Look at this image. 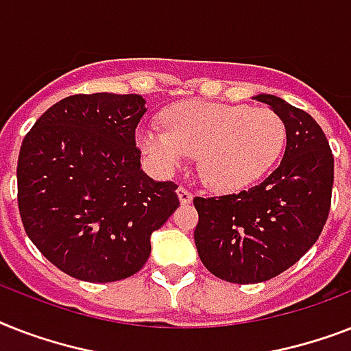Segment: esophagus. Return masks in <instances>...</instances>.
Segmentation results:
<instances>
[{
    "label": "esophagus",
    "mask_w": 351,
    "mask_h": 351,
    "mask_svg": "<svg viewBox=\"0 0 351 351\" xmlns=\"http://www.w3.org/2000/svg\"><path fill=\"white\" fill-rule=\"evenodd\" d=\"M176 195H178L180 204H189L193 200V193L189 191V189H186V187H178V189H176Z\"/></svg>",
    "instance_id": "obj_1"
}]
</instances>
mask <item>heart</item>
Returning a JSON list of instances; mask_svg holds the SVG:
<instances>
[{"label":"heart","mask_w":351,"mask_h":351,"mask_svg":"<svg viewBox=\"0 0 351 351\" xmlns=\"http://www.w3.org/2000/svg\"><path fill=\"white\" fill-rule=\"evenodd\" d=\"M164 127H142L138 147L164 173L198 154L202 180L219 193L242 191L261 180L286 143L282 118L267 107L180 101L165 109Z\"/></svg>","instance_id":"1"}]
</instances>
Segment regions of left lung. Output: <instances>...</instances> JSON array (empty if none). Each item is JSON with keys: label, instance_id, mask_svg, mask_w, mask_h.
Masks as SVG:
<instances>
[{"label": "left lung", "instance_id": "left-lung-1", "mask_svg": "<svg viewBox=\"0 0 351 351\" xmlns=\"http://www.w3.org/2000/svg\"><path fill=\"white\" fill-rule=\"evenodd\" d=\"M253 98L282 118V162L247 191L193 200L198 256L234 284L264 282L293 266L317 242L332 204L333 154L321 125L278 96Z\"/></svg>", "mask_w": 351, "mask_h": 351}]
</instances>
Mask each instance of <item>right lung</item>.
Instances as JSON below:
<instances>
[{"instance_id":"right-lung-1","label":"right lung","mask_w":351,"mask_h":351,"mask_svg":"<svg viewBox=\"0 0 351 351\" xmlns=\"http://www.w3.org/2000/svg\"><path fill=\"white\" fill-rule=\"evenodd\" d=\"M140 95H74L47 109L23 138L18 206L47 261L87 282L134 275L151 234L180 206L175 182L142 171L134 129Z\"/></svg>"}]
</instances>
